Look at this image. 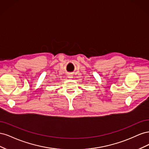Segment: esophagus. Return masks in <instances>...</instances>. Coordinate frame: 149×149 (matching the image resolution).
Wrapping results in <instances>:
<instances>
[{
    "label": "esophagus",
    "instance_id": "obj_1",
    "mask_svg": "<svg viewBox=\"0 0 149 149\" xmlns=\"http://www.w3.org/2000/svg\"><path fill=\"white\" fill-rule=\"evenodd\" d=\"M68 78H72V75H71V74H70V75H68Z\"/></svg>",
    "mask_w": 149,
    "mask_h": 149
}]
</instances>
